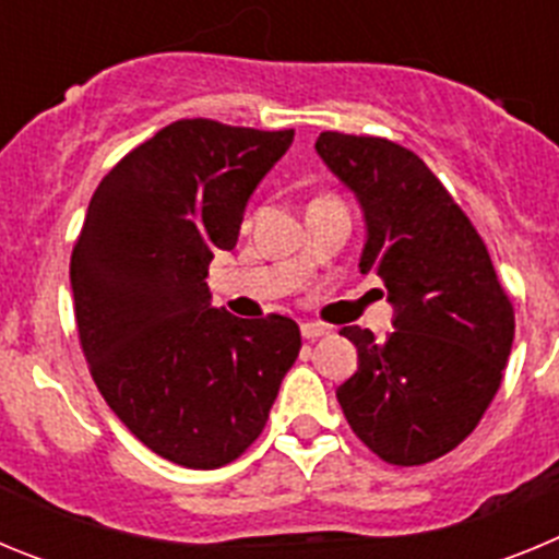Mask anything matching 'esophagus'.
<instances>
[{
  "label": "esophagus",
  "mask_w": 559,
  "mask_h": 559,
  "mask_svg": "<svg viewBox=\"0 0 559 559\" xmlns=\"http://www.w3.org/2000/svg\"><path fill=\"white\" fill-rule=\"evenodd\" d=\"M328 333H330V328H328V324H322V322H305L302 324V335L308 341L322 338V335H328Z\"/></svg>",
  "instance_id": "obj_1"
}]
</instances>
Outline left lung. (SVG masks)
I'll return each mask as SVG.
<instances>
[{
	"instance_id": "1",
	"label": "left lung",
	"mask_w": 559,
	"mask_h": 559,
	"mask_svg": "<svg viewBox=\"0 0 559 559\" xmlns=\"http://www.w3.org/2000/svg\"><path fill=\"white\" fill-rule=\"evenodd\" d=\"M316 151L367 215L360 271L380 276L394 333L344 328L358 372L335 397L355 437L414 467L471 437L501 389L515 308L490 251L417 153L383 136L324 131Z\"/></svg>"
}]
</instances>
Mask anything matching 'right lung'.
Here are the masks:
<instances>
[{
  "mask_svg": "<svg viewBox=\"0 0 559 559\" xmlns=\"http://www.w3.org/2000/svg\"><path fill=\"white\" fill-rule=\"evenodd\" d=\"M290 142L294 128L170 122L106 173L72 249L88 372L128 431L181 467L243 456L302 347L294 319H237L212 308L204 283Z\"/></svg>",
  "mask_w": 559,
  "mask_h": 559,
  "instance_id": "1",
  "label": "right lung"
}]
</instances>
